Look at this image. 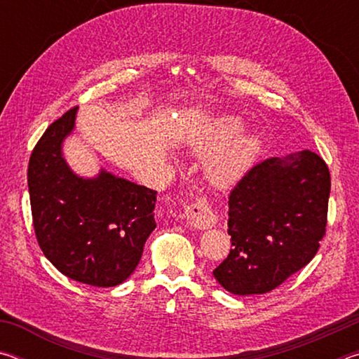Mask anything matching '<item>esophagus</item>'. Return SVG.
I'll list each match as a JSON object with an SVG mask.
<instances>
[{"mask_svg":"<svg viewBox=\"0 0 359 359\" xmlns=\"http://www.w3.org/2000/svg\"><path fill=\"white\" fill-rule=\"evenodd\" d=\"M185 217L188 223L196 229L214 228L218 222L214 209L210 208L204 198H196L194 201L188 204L185 208Z\"/></svg>","mask_w":359,"mask_h":359,"instance_id":"esophagus-1","label":"esophagus"}]
</instances>
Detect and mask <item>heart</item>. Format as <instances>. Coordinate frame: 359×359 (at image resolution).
Here are the masks:
<instances>
[{
	"label": "heart",
	"mask_w": 359,
	"mask_h": 359,
	"mask_svg": "<svg viewBox=\"0 0 359 359\" xmlns=\"http://www.w3.org/2000/svg\"><path fill=\"white\" fill-rule=\"evenodd\" d=\"M238 128V118L220 117L209 123L208 128L190 144V149L199 154L216 149L205 160L204 171L210 184L218 188L238 185L250 171L255 156L259 150V137L257 133L241 130L235 133L233 131ZM224 138L227 139L226 142Z\"/></svg>",
	"instance_id": "1"
}]
</instances>
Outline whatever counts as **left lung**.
<instances>
[{
    "mask_svg": "<svg viewBox=\"0 0 359 359\" xmlns=\"http://www.w3.org/2000/svg\"><path fill=\"white\" fill-rule=\"evenodd\" d=\"M330 169L311 150L253 166L229 194L233 248L214 277L233 294H264L311 261L323 239Z\"/></svg>",
    "mask_w": 359,
    "mask_h": 359,
    "instance_id": "left-lung-1",
    "label": "left lung"
}]
</instances>
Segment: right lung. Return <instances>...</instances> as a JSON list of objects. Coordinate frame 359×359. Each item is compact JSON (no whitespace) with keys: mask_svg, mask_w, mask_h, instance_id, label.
Segmentation results:
<instances>
[{"mask_svg":"<svg viewBox=\"0 0 359 359\" xmlns=\"http://www.w3.org/2000/svg\"><path fill=\"white\" fill-rule=\"evenodd\" d=\"M77 109L48 126L28 166L34 233L46 258L72 280L115 287L135 272L156 228V191L104 168L79 175L63 144L76 128Z\"/></svg>","mask_w":359,"mask_h":359,"instance_id":"1","label":"right lung"}]
</instances>
